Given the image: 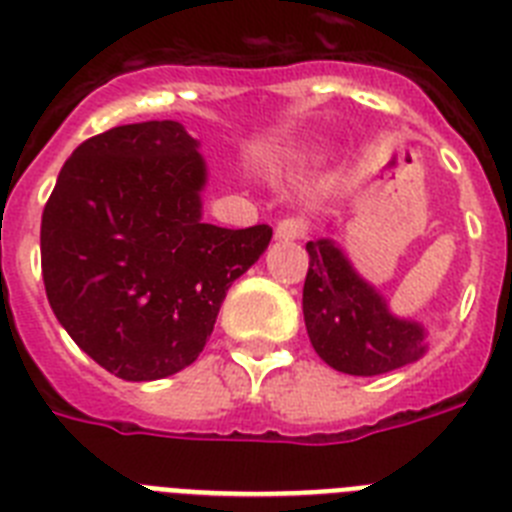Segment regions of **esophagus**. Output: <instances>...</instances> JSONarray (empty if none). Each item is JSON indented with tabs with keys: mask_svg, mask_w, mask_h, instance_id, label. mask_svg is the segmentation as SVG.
Returning a JSON list of instances; mask_svg holds the SVG:
<instances>
[{
	"mask_svg": "<svg viewBox=\"0 0 512 512\" xmlns=\"http://www.w3.org/2000/svg\"><path fill=\"white\" fill-rule=\"evenodd\" d=\"M309 234V221L302 216H289L278 221L276 226V236L283 239V242H289V239H304Z\"/></svg>",
	"mask_w": 512,
	"mask_h": 512,
	"instance_id": "34e87169",
	"label": "esophagus"
}]
</instances>
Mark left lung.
I'll list each match as a JSON object with an SVG mask.
<instances>
[{
	"label": "left lung",
	"instance_id": "8db88e82",
	"mask_svg": "<svg viewBox=\"0 0 512 512\" xmlns=\"http://www.w3.org/2000/svg\"><path fill=\"white\" fill-rule=\"evenodd\" d=\"M307 252L302 309L322 362L346 375L372 377L424 354L422 325L390 315L385 299L356 276L336 244L307 242Z\"/></svg>",
	"mask_w": 512,
	"mask_h": 512
}]
</instances>
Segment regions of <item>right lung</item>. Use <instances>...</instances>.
<instances>
[{
	"instance_id": "1",
	"label": "right lung",
	"mask_w": 512,
	"mask_h": 512,
	"mask_svg": "<svg viewBox=\"0 0 512 512\" xmlns=\"http://www.w3.org/2000/svg\"><path fill=\"white\" fill-rule=\"evenodd\" d=\"M205 163L179 122L111 127L75 148L41 216V273L72 341L122 380L190 367L231 283L273 229L200 221Z\"/></svg>"
}]
</instances>
